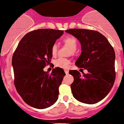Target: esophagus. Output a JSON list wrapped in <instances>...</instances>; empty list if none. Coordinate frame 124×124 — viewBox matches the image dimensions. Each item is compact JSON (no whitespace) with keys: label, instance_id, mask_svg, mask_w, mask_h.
<instances>
[{"label":"esophagus","instance_id":"obj_1","mask_svg":"<svg viewBox=\"0 0 124 124\" xmlns=\"http://www.w3.org/2000/svg\"><path fill=\"white\" fill-rule=\"evenodd\" d=\"M65 72L66 74H68V70H65Z\"/></svg>","mask_w":124,"mask_h":124}]
</instances>
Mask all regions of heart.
Wrapping results in <instances>:
<instances>
[{
    "mask_svg": "<svg viewBox=\"0 0 124 124\" xmlns=\"http://www.w3.org/2000/svg\"><path fill=\"white\" fill-rule=\"evenodd\" d=\"M63 42L65 45L68 46L72 50V54H74L75 50H76L78 46V41L76 38L73 36H67L63 38ZM51 53L52 56H56L57 53V45L56 44H54L51 47ZM54 65L57 67L61 68H67L69 67L70 64V61L69 59L64 57H58L54 61Z\"/></svg>",
    "mask_w": 124,
    "mask_h": 124,
    "instance_id": "1",
    "label": "heart"
}]
</instances>
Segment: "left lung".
Here are the masks:
<instances>
[{
	"instance_id": "obj_1",
	"label": "left lung",
	"mask_w": 124,
	"mask_h": 124,
	"mask_svg": "<svg viewBox=\"0 0 124 124\" xmlns=\"http://www.w3.org/2000/svg\"><path fill=\"white\" fill-rule=\"evenodd\" d=\"M65 32L81 43V54L76 65L88 71L83 76L78 70L69 71L74 79L71 85L73 96L88 104L99 102L109 93L115 83V50L106 38L96 31L72 29Z\"/></svg>"
}]
</instances>
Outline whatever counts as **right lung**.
Returning a JSON list of instances; mask_svg holds the SVG:
<instances>
[{"label":"right lung","mask_w":124,"mask_h":124,"mask_svg":"<svg viewBox=\"0 0 124 124\" xmlns=\"http://www.w3.org/2000/svg\"><path fill=\"white\" fill-rule=\"evenodd\" d=\"M63 31L41 29L28 32L14 52L12 65L15 86L25 102L36 109H45L57 101L59 86L66 75L63 68L43 71L51 61V47Z\"/></svg>","instance_id":"right-lung-1"}]
</instances>
